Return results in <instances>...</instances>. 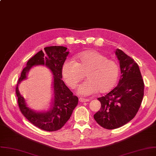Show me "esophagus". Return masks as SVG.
Returning <instances> with one entry per match:
<instances>
[{
  "instance_id": "esophagus-1",
  "label": "esophagus",
  "mask_w": 156,
  "mask_h": 156,
  "mask_svg": "<svg viewBox=\"0 0 156 156\" xmlns=\"http://www.w3.org/2000/svg\"><path fill=\"white\" fill-rule=\"evenodd\" d=\"M79 101L80 102H86V101H88L89 99L88 98H79Z\"/></svg>"
}]
</instances>
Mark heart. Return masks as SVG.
I'll return each instance as SVG.
<instances>
[{
  "instance_id": "obj_1",
  "label": "heart",
  "mask_w": 156,
  "mask_h": 156,
  "mask_svg": "<svg viewBox=\"0 0 156 156\" xmlns=\"http://www.w3.org/2000/svg\"><path fill=\"white\" fill-rule=\"evenodd\" d=\"M76 61L66 59L62 66V73L69 87L75 88L85 76L88 78L78 88L82 95H90L99 91L107 93L115 85L119 75V66L115 61L95 50L78 54Z\"/></svg>"
}]
</instances>
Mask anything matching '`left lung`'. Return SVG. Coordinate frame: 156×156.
<instances>
[{
	"label": "left lung",
	"mask_w": 156,
	"mask_h": 156,
	"mask_svg": "<svg viewBox=\"0 0 156 156\" xmlns=\"http://www.w3.org/2000/svg\"><path fill=\"white\" fill-rule=\"evenodd\" d=\"M121 76L117 86L105 97L98 98L101 108L94 119L106 129H115L134 118L144 97V83L139 67L131 57L117 49Z\"/></svg>",
	"instance_id": "8db88e82"
}]
</instances>
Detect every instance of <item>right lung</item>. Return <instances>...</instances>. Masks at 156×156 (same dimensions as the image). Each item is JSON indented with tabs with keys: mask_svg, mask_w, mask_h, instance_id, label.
Returning a JSON list of instances; mask_svg holds the SVG:
<instances>
[{
	"mask_svg": "<svg viewBox=\"0 0 156 156\" xmlns=\"http://www.w3.org/2000/svg\"><path fill=\"white\" fill-rule=\"evenodd\" d=\"M64 46H49L44 51H39L29 59L27 66L23 69L17 81L16 93L19 109L23 115L34 126L45 131L53 132L63 127L69 119L72 112L78 105V98L61 80L62 66L69 52ZM43 64L48 66L54 75L55 101L52 108L48 112L36 113L26 107L24 99L18 90L19 83L26 78V73L34 65Z\"/></svg>",
	"mask_w": 156,
	"mask_h": 156,
	"instance_id": "obj_1",
	"label": "right lung"
}]
</instances>
